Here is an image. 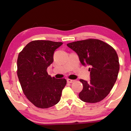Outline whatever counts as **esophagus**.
Segmentation results:
<instances>
[{"mask_svg":"<svg viewBox=\"0 0 131 131\" xmlns=\"http://www.w3.org/2000/svg\"><path fill=\"white\" fill-rule=\"evenodd\" d=\"M74 81H74V80H72V79H67V82L68 83H73Z\"/></svg>","mask_w":131,"mask_h":131,"instance_id":"obj_1","label":"esophagus"}]
</instances>
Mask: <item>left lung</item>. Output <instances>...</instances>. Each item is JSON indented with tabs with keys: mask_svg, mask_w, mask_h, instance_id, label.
Wrapping results in <instances>:
<instances>
[{
	"mask_svg": "<svg viewBox=\"0 0 131 131\" xmlns=\"http://www.w3.org/2000/svg\"><path fill=\"white\" fill-rule=\"evenodd\" d=\"M67 46L78 54L83 65L91 68L90 82L80 79L83 89L79 98L85 102H100L109 94L118 78L119 63L115 50L96 39L71 42Z\"/></svg>",
	"mask_w": 131,
	"mask_h": 131,
	"instance_id": "obj_1",
	"label": "left lung"
}]
</instances>
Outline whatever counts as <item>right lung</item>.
Returning <instances> with one entry per match:
<instances>
[{"mask_svg": "<svg viewBox=\"0 0 131 131\" xmlns=\"http://www.w3.org/2000/svg\"><path fill=\"white\" fill-rule=\"evenodd\" d=\"M62 44L50 40H33L19 53V81L25 96L38 108L46 109L57 104L66 84L65 79H56L47 72V68L53 61L54 50Z\"/></svg>", "mask_w": 131, "mask_h": 131, "instance_id": "1", "label": "right lung"}]
</instances>
